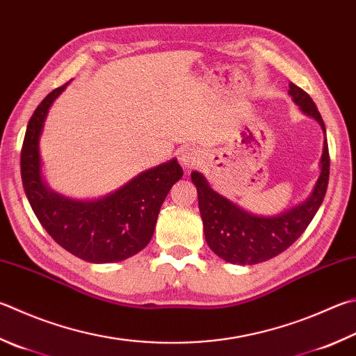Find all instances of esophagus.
Instances as JSON below:
<instances>
[{
  "instance_id": "obj_1",
  "label": "esophagus",
  "mask_w": 356,
  "mask_h": 356,
  "mask_svg": "<svg viewBox=\"0 0 356 356\" xmlns=\"http://www.w3.org/2000/svg\"><path fill=\"white\" fill-rule=\"evenodd\" d=\"M179 160L185 168H195L200 163V154L196 149H193V147H185V149L180 152Z\"/></svg>"
}]
</instances>
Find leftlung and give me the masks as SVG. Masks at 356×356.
Masks as SVG:
<instances>
[{
    "label": "left lung",
    "mask_w": 356,
    "mask_h": 356,
    "mask_svg": "<svg viewBox=\"0 0 356 356\" xmlns=\"http://www.w3.org/2000/svg\"><path fill=\"white\" fill-rule=\"evenodd\" d=\"M288 93L303 113L319 122L325 134L324 121L309 95L293 82L289 83ZM328 176L330 157L325 138L321 157V174L305 202L280 215L258 216L213 191L202 174L193 171L191 180L197 188L199 211L207 244L218 257L234 264H257L277 257L286 250L312 222L325 197Z\"/></svg>",
    "instance_id": "left-lung-1"
}]
</instances>
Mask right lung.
<instances>
[{"mask_svg":"<svg viewBox=\"0 0 356 356\" xmlns=\"http://www.w3.org/2000/svg\"><path fill=\"white\" fill-rule=\"evenodd\" d=\"M67 86L53 90L28 122L20 160L26 197L43 229L70 254L90 263L122 261L149 244L160 207L184 171L172 159L93 200L70 199L51 190L42 177L38 143L49 107Z\"/></svg>","mask_w":356,"mask_h":356,"instance_id":"1","label":"right lung"}]
</instances>
